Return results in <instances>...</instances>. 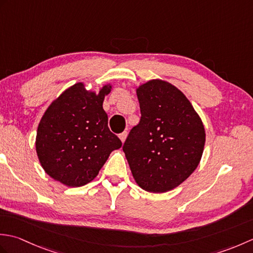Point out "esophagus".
<instances>
[{"label": "esophagus", "instance_id": "34e87169", "mask_svg": "<svg viewBox=\"0 0 253 253\" xmlns=\"http://www.w3.org/2000/svg\"><path fill=\"white\" fill-rule=\"evenodd\" d=\"M118 137H120L121 141L124 143V142H125V140H126V138H127V132H126V131H124V132H122L121 135L118 136Z\"/></svg>", "mask_w": 253, "mask_h": 253}]
</instances>
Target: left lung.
I'll list each match as a JSON object with an SVG mask.
<instances>
[{"instance_id": "8db88e82", "label": "left lung", "mask_w": 253, "mask_h": 253, "mask_svg": "<svg viewBox=\"0 0 253 253\" xmlns=\"http://www.w3.org/2000/svg\"><path fill=\"white\" fill-rule=\"evenodd\" d=\"M141 118L123 151L137 185L154 193L169 191L200 163L204 143L201 117L174 84L151 79L136 89Z\"/></svg>"}]
</instances>
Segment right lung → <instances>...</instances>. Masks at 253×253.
<instances>
[{
    "label": "right lung",
    "instance_id": "obj_1",
    "mask_svg": "<svg viewBox=\"0 0 253 253\" xmlns=\"http://www.w3.org/2000/svg\"><path fill=\"white\" fill-rule=\"evenodd\" d=\"M77 83L57 96L44 112L36 137V151L45 173L67 187L87 185L99 174L110 154L122 141L107 127L105 95Z\"/></svg>",
    "mask_w": 253,
    "mask_h": 253
}]
</instances>
